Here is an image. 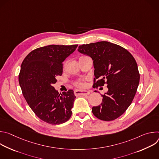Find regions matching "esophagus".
<instances>
[{
  "label": "esophagus",
  "mask_w": 159,
  "mask_h": 159,
  "mask_svg": "<svg viewBox=\"0 0 159 159\" xmlns=\"http://www.w3.org/2000/svg\"><path fill=\"white\" fill-rule=\"evenodd\" d=\"M74 94L75 96H87L90 94V92L87 91V90H75L74 91Z\"/></svg>",
  "instance_id": "34e87169"
}]
</instances>
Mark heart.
Listing matches in <instances>:
<instances>
[{
  "label": "heart",
  "instance_id": "b5f03b06",
  "mask_svg": "<svg viewBox=\"0 0 159 159\" xmlns=\"http://www.w3.org/2000/svg\"><path fill=\"white\" fill-rule=\"evenodd\" d=\"M87 79H80L76 80L74 82V85L79 88H84L86 87Z\"/></svg>",
  "mask_w": 159,
  "mask_h": 159
}]
</instances>
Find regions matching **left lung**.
<instances>
[{
	"mask_svg": "<svg viewBox=\"0 0 159 159\" xmlns=\"http://www.w3.org/2000/svg\"><path fill=\"white\" fill-rule=\"evenodd\" d=\"M78 51L93 60L94 88L107 84L102 103L94 106L93 115L103 121L121 116L131 104L140 82L138 65L125 48L107 41L82 44Z\"/></svg>",
	"mask_w": 159,
	"mask_h": 159,
	"instance_id": "left-lung-1",
	"label": "left lung"
}]
</instances>
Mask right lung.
Returning a JSON list of instances; mask_svg holds the SVG:
<instances>
[{"mask_svg":"<svg viewBox=\"0 0 159 159\" xmlns=\"http://www.w3.org/2000/svg\"><path fill=\"white\" fill-rule=\"evenodd\" d=\"M78 47L55 45L38 48L24 59L19 82L27 103L42 121L51 125L67 121L72 115L76 98L74 91L59 94L53 86L63 72V61Z\"/></svg>","mask_w":159,"mask_h":159,"instance_id":"add662e5","label":"right lung"}]
</instances>
